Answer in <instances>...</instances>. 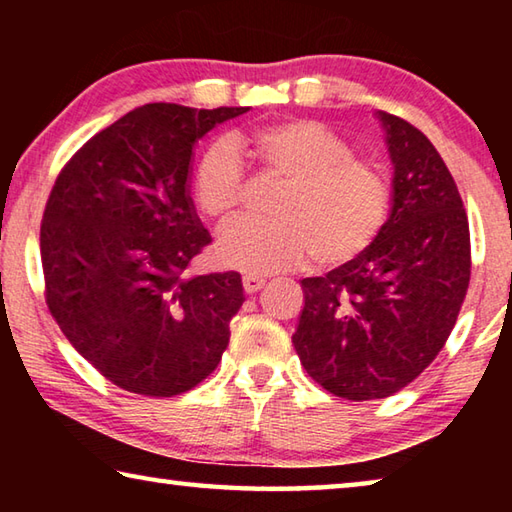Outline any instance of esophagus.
<instances>
[{
    "label": "esophagus",
    "instance_id": "esophagus-1",
    "mask_svg": "<svg viewBox=\"0 0 512 512\" xmlns=\"http://www.w3.org/2000/svg\"><path fill=\"white\" fill-rule=\"evenodd\" d=\"M266 284L264 277H257V275H246L244 277V289L246 293H257Z\"/></svg>",
    "mask_w": 512,
    "mask_h": 512
}]
</instances>
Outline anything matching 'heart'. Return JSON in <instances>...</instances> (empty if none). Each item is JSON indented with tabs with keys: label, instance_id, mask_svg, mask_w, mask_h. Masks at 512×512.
<instances>
[{
	"label": "heart",
	"instance_id": "b5f03b06",
	"mask_svg": "<svg viewBox=\"0 0 512 512\" xmlns=\"http://www.w3.org/2000/svg\"><path fill=\"white\" fill-rule=\"evenodd\" d=\"M246 151L266 178L280 180L268 223H239L225 230L216 257L235 271L271 275L302 266L309 257L323 266L361 255L391 214V183L375 162L354 158L329 128L307 119H284L216 142L194 169V201L219 228L237 219Z\"/></svg>",
	"mask_w": 512,
	"mask_h": 512
}]
</instances>
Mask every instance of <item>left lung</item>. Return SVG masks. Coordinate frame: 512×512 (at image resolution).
I'll return each instance as SVG.
<instances>
[{
    "mask_svg": "<svg viewBox=\"0 0 512 512\" xmlns=\"http://www.w3.org/2000/svg\"><path fill=\"white\" fill-rule=\"evenodd\" d=\"M393 164L377 239L325 277L300 282L293 348L309 377L345 400H381L443 350L470 284V225L452 173L418 128L375 112Z\"/></svg>",
    "mask_w": 512,
    "mask_h": 512,
    "instance_id": "left-lung-1",
    "label": "left lung"
}]
</instances>
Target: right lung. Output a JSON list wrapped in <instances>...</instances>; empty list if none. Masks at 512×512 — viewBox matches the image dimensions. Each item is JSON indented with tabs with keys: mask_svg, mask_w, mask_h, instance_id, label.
Segmentation results:
<instances>
[{
	"mask_svg": "<svg viewBox=\"0 0 512 512\" xmlns=\"http://www.w3.org/2000/svg\"><path fill=\"white\" fill-rule=\"evenodd\" d=\"M248 110L146 103L85 142L51 189L40 228L49 311L124 391L185 393L228 348L244 287L235 271L183 275L212 241L189 176L196 142Z\"/></svg>",
	"mask_w": 512,
	"mask_h": 512,
	"instance_id": "obj_1",
	"label": "right lung"
}]
</instances>
